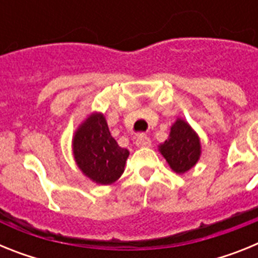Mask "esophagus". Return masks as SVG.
<instances>
[{
  "label": "esophagus",
  "instance_id": "34e87169",
  "mask_svg": "<svg viewBox=\"0 0 258 258\" xmlns=\"http://www.w3.org/2000/svg\"><path fill=\"white\" fill-rule=\"evenodd\" d=\"M136 145L138 146V147H149V146L151 145V140H150L146 134H140V136L137 137Z\"/></svg>",
  "mask_w": 258,
  "mask_h": 258
}]
</instances>
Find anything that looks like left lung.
Returning <instances> with one entry per match:
<instances>
[{
  "instance_id": "obj_1",
  "label": "left lung",
  "mask_w": 258,
  "mask_h": 258,
  "mask_svg": "<svg viewBox=\"0 0 258 258\" xmlns=\"http://www.w3.org/2000/svg\"><path fill=\"white\" fill-rule=\"evenodd\" d=\"M159 151L175 173L183 174L198 163L202 146L192 127L182 118H177L170 127L169 138L159 146Z\"/></svg>"
}]
</instances>
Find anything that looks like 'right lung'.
<instances>
[{"label":"right lung","instance_id":"right-lung-1","mask_svg":"<svg viewBox=\"0 0 258 258\" xmlns=\"http://www.w3.org/2000/svg\"><path fill=\"white\" fill-rule=\"evenodd\" d=\"M74 156L81 172L99 184H111L124 173L129 151L117 145L102 113H92L75 132Z\"/></svg>","mask_w":258,"mask_h":258}]
</instances>
